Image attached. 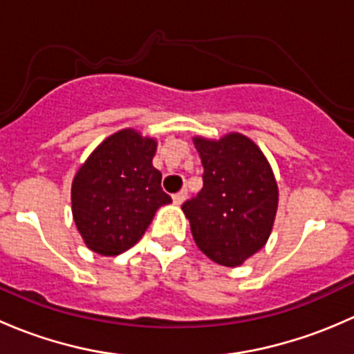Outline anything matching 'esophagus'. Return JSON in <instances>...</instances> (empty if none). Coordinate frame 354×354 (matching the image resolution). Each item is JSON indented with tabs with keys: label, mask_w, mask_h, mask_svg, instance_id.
<instances>
[{
	"label": "esophagus",
	"mask_w": 354,
	"mask_h": 354,
	"mask_svg": "<svg viewBox=\"0 0 354 354\" xmlns=\"http://www.w3.org/2000/svg\"><path fill=\"white\" fill-rule=\"evenodd\" d=\"M187 197H188L187 190H181V192H178V194L173 195V202L176 203V205H181V203H183L185 200H187Z\"/></svg>",
	"instance_id": "1"
}]
</instances>
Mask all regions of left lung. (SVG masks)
I'll return each instance as SVG.
<instances>
[{"label":"left lung","instance_id":"1","mask_svg":"<svg viewBox=\"0 0 354 354\" xmlns=\"http://www.w3.org/2000/svg\"><path fill=\"white\" fill-rule=\"evenodd\" d=\"M203 188L181 205L195 243L224 267L241 266L269 240L277 210V185L266 156L250 138H195Z\"/></svg>","mask_w":354,"mask_h":354}]
</instances>
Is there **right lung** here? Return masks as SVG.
<instances>
[{
	"label": "right lung",
	"mask_w": 354,
	"mask_h": 354,
	"mask_svg": "<svg viewBox=\"0 0 354 354\" xmlns=\"http://www.w3.org/2000/svg\"><path fill=\"white\" fill-rule=\"evenodd\" d=\"M157 144L135 130L106 138L71 185V210L82 238L101 255H120L131 248L156 210L171 202L162 192V174L152 166Z\"/></svg>",
	"instance_id": "obj_1"
}]
</instances>
